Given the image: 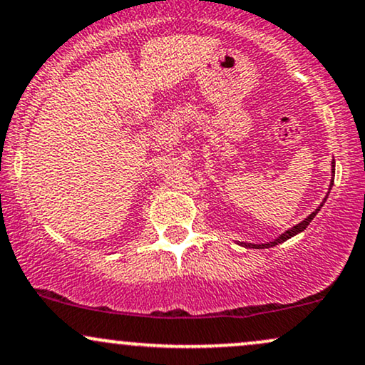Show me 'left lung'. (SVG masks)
<instances>
[{
	"mask_svg": "<svg viewBox=\"0 0 365 365\" xmlns=\"http://www.w3.org/2000/svg\"><path fill=\"white\" fill-rule=\"evenodd\" d=\"M331 166H333V170H335V161H333L331 163ZM331 185H333V178H331V183H330V188H331ZM327 200V199H324ZM323 200V202H324ZM323 205V204H322ZM322 205H319L318 209L316 210H313V212L309 214L308 217L304 219V221H301L299 225H296L294 227H291V230H287L284 232V235H280L277 240H274V241H270V243H263V245H252V243H241L243 245V247H248V248H270V247H275V245H279V243H282V241H285V240H289V238H292L294 235H297V232H301V231H304L306 227H308V225L311 221H313V217L316 216V214H318V210L322 209Z\"/></svg>",
	"mask_w": 365,
	"mask_h": 365,
	"instance_id": "1",
	"label": "left lung"
}]
</instances>
